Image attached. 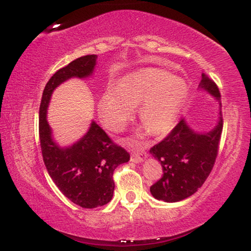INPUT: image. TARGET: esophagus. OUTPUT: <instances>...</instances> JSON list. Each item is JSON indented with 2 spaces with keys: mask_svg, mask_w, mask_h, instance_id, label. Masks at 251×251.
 Returning <instances> with one entry per match:
<instances>
[{
  "mask_svg": "<svg viewBox=\"0 0 251 251\" xmlns=\"http://www.w3.org/2000/svg\"><path fill=\"white\" fill-rule=\"evenodd\" d=\"M143 157H144V154L138 153V152H132L131 155H130V159H131L132 162H136V163L140 162V161L143 160Z\"/></svg>",
  "mask_w": 251,
  "mask_h": 251,
  "instance_id": "1",
  "label": "esophagus"
}]
</instances>
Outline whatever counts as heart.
<instances>
[{
  "mask_svg": "<svg viewBox=\"0 0 251 251\" xmlns=\"http://www.w3.org/2000/svg\"><path fill=\"white\" fill-rule=\"evenodd\" d=\"M188 95L183 78L162 70H142L123 77L119 87L108 85L100 96V118L112 130L121 129L139 105V118L153 133L173 128Z\"/></svg>",
  "mask_w": 251,
  "mask_h": 251,
  "instance_id": "1",
  "label": "heart"
}]
</instances>
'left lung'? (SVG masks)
Listing matches in <instances>:
<instances>
[{"instance_id":"8db88e82","label":"left lung","mask_w":251,"mask_h":251,"mask_svg":"<svg viewBox=\"0 0 251 251\" xmlns=\"http://www.w3.org/2000/svg\"><path fill=\"white\" fill-rule=\"evenodd\" d=\"M200 88L210 92L221 102L217 84L202 73ZM218 125L210 132H195L180 120L169 135L151 147L150 152L159 160L163 175L151 186V193L157 200L177 202L194 194L210 175L223 131L222 111Z\"/></svg>"}]
</instances>
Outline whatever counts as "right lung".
<instances>
[{
	"label": "right lung",
	"instance_id": "obj_1",
	"mask_svg": "<svg viewBox=\"0 0 251 251\" xmlns=\"http://www.w3.org/2000/svg\"><path fill=\"white\" fill-rule=\"evenodd\" d=\"M96 59V54L80 57L51 76L43 90L39 119L41 151L48 173L65 197L88 209L100 207L112 200L115 186L113 174L120 164L128 162L130 154L95 122L76 144L59 149L51 138L47 108L54 88L70 77L89 76Z\"/></svg>",
	"mask_w": 251,
	"mask_h": 251
}]
</instances>
